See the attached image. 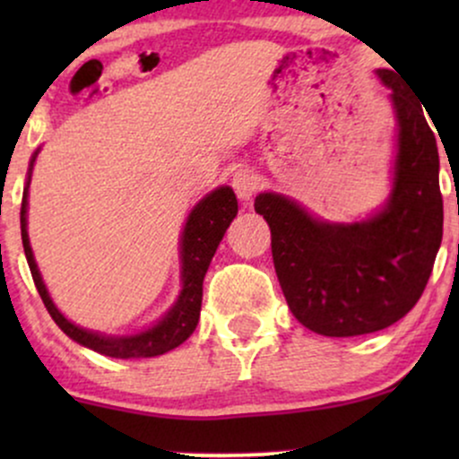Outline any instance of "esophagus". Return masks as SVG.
Returning a JSON list of instances; mask_svg holds the SVG:
<instances>
[{"label":"esophagus","mask_w":459,"mask_h":459,"mask_svg":"<svg viewBox=\"0 0 459 459\" xmlns=\"http://www.w3.org/2000/svg\"><path fill=\"white\" fill-rule=\"evenodd\" d=\"M233 189L241 200H250L259 189V181L250 170H237L233 175Z\"/></svg>","instance_id":"34e87169"}]
</instances>
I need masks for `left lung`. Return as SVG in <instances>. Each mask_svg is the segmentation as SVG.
I'll return each instance as SVG.
<instances>
[{"mask_svg": "<svg viewBox=\"0 0 459 459\" xmlns=\"http://www.w3.org/2000/svg\"><path fill=\"white\" fill-rule=\"evenodd\" d=\"M397 118L393 192L382 212L354 224L315 220L265 192L256 213L272 230V256L293 317L324 336H360L399 321L429 281L442 241L438 146L419 99L380 68Z\"/></svg>", "mask_w": 459, "mask_h": 459, "instance_id": "1", "label": "left lung"}]
</instances>
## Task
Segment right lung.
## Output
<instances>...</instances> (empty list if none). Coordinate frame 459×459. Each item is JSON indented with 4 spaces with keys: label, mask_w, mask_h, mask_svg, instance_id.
Instances as JSON below:
<instances>
[{
    "label": "right lung",
    "mask_w": 459,
    "mask_h": 459,
    "mask_svg": "<svg viewBox=\"0 0 459 459\" xmlns=\"http://www.w3.org/2000/svg\"><path fill=\"white\" fill-rule=\"evenodd\" d=\"M39 151L31 155L28 181H25L23 200H21V239H23L25 259H28L31 278H34L36 289H39L40 298H43L45 308L49 310L51 319L60 325V330L79 345L91 347L99 354L109 358H152L161 356L166 351L175 350L189 339L198 325L200 317V304H203V281L204 273L209 270L215 250H218L220 241L233 222L237 215V198L230 187H218L212 194H207L196 207L189 213L186 229L181 237V281L183 289L178 293L175 307L168 310L155 325L144 332L131 336H103L99 332L79 328L71 324L60 310L56 308L54 299L49 298L43 278H40L39 267H36L34 255H31L30 237H28V187L31 181V170H34V161Z\"/></svg>",
    "instance_id": "obj_1"
}]
</instances>
